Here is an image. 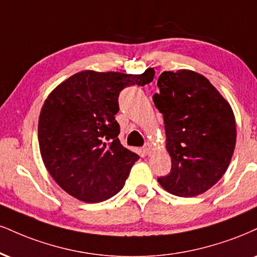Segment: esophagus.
I'll list each match as a JSON object with an SVG mask.
<instances>
[{
    "label": "esophagus",
    "instance_id": "obj_1",
    "mask_svg": "<svg viewBox=\"0 0 257 257\" xmlns=\"http://www.w3.org/2000/svg\"><path fill=\"white\" fill-rule=\"evenodd\" d=\"M142 151H144V153L146 154V156H148V154L152 153V151H153L152 144H150V142H147V144L144 146V148H142Z\"/></svg>",
    "mask_w": 257,
    "mask_h": 257
}]
</instances>
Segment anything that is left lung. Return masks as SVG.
Listing matches in <instances>:
<instances>
[{
    "instance_id": "left-lung-1",
    "label": "left lung",
    "mask_w": 257,
    "mask_h": 257,
    "mask_svg": "<svg viewBox=\"0 0 257 257\" xmlns=\"http://www.w3.org/2000/svg\"><path fill=\"white\" fill-rule=\"evenodd\" d=\"M153 101L163 113L171 171L159 184L176 196L205 193L222 177L236 146L230 104L205 76L193 70L163 72Z\"/></svg>"
}]
</instances>
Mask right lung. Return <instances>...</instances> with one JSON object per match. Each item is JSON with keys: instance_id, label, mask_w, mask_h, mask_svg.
Here are the masks:
<instances>
[{"instance_id": "right-lung-1", "label": "right lung", "mask_w": 257, "mask_h": 257, "mask_svg": "<svg viewBox=\"0 0 257 257\" xmlns=\"http://www.w3.org/2000/svg\"><path fill=\"white\" fill-rule=\"evenodd\" d=\"M153 78V68L138 75L83 70L49 94L39 115V150L49 174L66 193L95 203L122 189L139 156L118 140V95Z\"/></svg>"}]
</instances>
